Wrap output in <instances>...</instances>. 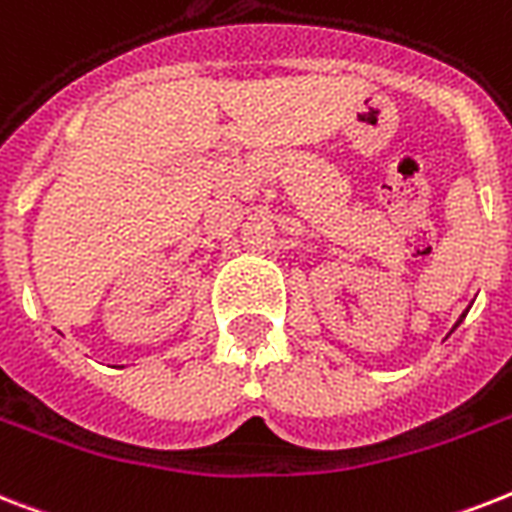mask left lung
<instances>
[{"mask_svg":"<svg viewBox=\"0 0 512 512\" xmlns=\"http://www.w3.org/2000/svg\"><path fill=\"white\" fill-rule=\"evenodd\" d=\"M465 313H468V310H465ZM465 313H463V315H460V321H458V323H455V328H458V326H460V323H463V318H465Z\"/></svg>","mask_w":512,"mask_h":512,"instance_id":"left-lung-1","label":"left lung"}]
</instances>
